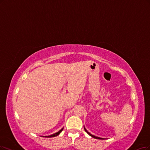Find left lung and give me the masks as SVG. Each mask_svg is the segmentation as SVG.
Here are the masks:
<instances>
[{"label":"left lung","mask_w":150,"mask_h":150,"mask_svg":"<svg viewBox=\"0 0 150 150\" xmlns=\"http://www.w3.org/2000/svg\"><path fill=\"white\" fill-rule=\"evenodd\" d=\"M84 129H85V132L87 133V134H89V135H90L91 137H92L93 138H96V139H99V140H103V139H104V138H100V137H96V136H95V135H93L91 134L90 133H89V132H88L86 130V129L85 128V127H84Z\"/></svg>","instance_id":"1"}]
</instances>
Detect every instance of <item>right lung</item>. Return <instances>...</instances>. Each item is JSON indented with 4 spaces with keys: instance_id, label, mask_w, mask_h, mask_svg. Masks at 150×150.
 Wrapping results in <instances>:
<instances>
[{
    "instance_id": "1",
    "label": "right lung",
    "mask_w": 150,
    "mask_h": 150,
    "mask_svg": "<svg viewBox=\"0 0 150 150\" xmlns=\"http://www.w3.org/2000/svg\"><path fill=\"white\" fill-rule=\"evenodd\" d=\"M63 129L64 128H62V129H61L60 130H59L58 132H57V133H55V134H53V135H49V136H45V137H56V136H57V135H59V134H60V133L62 132V130H63Z\"/></svg>"
}]
</instances>
